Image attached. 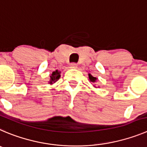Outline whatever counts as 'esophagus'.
I'll return each mask as SVG.
<instances>
[{
  "label": "esophagus",
  "instance_id": "1",
  "mask_svg": "<svg viewBox=\"0 0 147 147\" xmlns=\"http://www.w3.org/2000/svg\"><path fill=\"white\" fill-rule=\"evenodd\" d=\"M77 64H75V63H72V64H70V65H69V67H70L71 69H76L77 67Z\"/></svg>",
  "mask_w": 147,
  "mask_h": 147
}]
</instances>
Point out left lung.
Masks as SVG:
<instances>
[{"label":"left lung","instance_id":"8db88e82","mask_svg":"<svg viewBox=\"0 0 147 147\" xmlns=\"http://www.w3.org/2000/svg\"><path fill=\"white\" fill-rule=\"evenodd\" d=\"M88 78L90 82H92V83H96V82L97 78H95V77H93L90 74H88Z\"/></svg>","mask_w":147,"mask_h":147}]
</instances>
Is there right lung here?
<instances>
[{
    "label": "right lung",
    "instance_id": "1",
    "mask_svg": "<svg viewBox=\"0 0 147 147\" xmlns=\"http://www.w3.org/2000/svg\"><path fill=\"white\" fill-rule=\"evenodd\" d=\"M60 73H61V72H59L58 70H56L52 72V74L50 76V80L49 82V84H53L55 82H57L59 79L60 77H61Z\"/></svg>",
    "mask_w": 147,
    "mask_h": 147
}]
</instances>
